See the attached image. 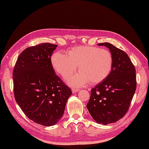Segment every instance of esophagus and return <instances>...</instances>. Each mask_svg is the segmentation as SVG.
<instances>
[{
  "instance_id": "obj_1",
  "label": "esophagus",
  "mask_w": 149,
  "mask_h": 149,
  "mask_svg": "<svg viewBox=\"0 0 149 149\" xmlns=\"http://www.w3.org/2000/svg\"><path fill=\"white\" fill-rule=\"evenodd\" d=\"M72 91L73 93H77V91H79V89H75V88H72Z\"/></svg>"
}]
</instances>
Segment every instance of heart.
<instances>
[{
  "instance_id": "heart-1",
  "label": "heart",
  "mask_w": 149,
  "mask_h": 149,
  "mask_svg": "<svg viewBox=\"0 0 149 149\" xmlns=\"http://www.w3.org/2000/svg\"><path fill=\"white\" fill-rule=\"evenodd\" d=\"M113 61L109 50L89 45L72 47L67 54L56 52L51 58L53 68L63 77L74 74L78 66L81 73L66 79L73 86H85L90 82L91 84L101 83L109 75Z\"/></svg>"
}]
</instances>
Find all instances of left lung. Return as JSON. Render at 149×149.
Wrapping results in <instances>:
<instances>
[{
  "mask_svg": "<svg viewBox=\"0 0 149 149\" xmlns=\"http://www.w3.org/2000/svg\"><path fill=\"white\" fill-rule=\"evenodd\" d=\"M109 49L113 67L109 75L91 90L86 107L97 123H115L127 113L136 88V70L128 55L109 43L97 44Z\"/></svg>",
  "mask_w": 149,
  "mask_h": 149,
  "instance_id": "left-lung-1",
  "label": "left lung"
}]
</instances>
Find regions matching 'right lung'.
I'll return each instance as SVG.
<instances>
[{
    "label": "right lung",
    "instance_id": "1",
    "mask_svg": "<svg viewBox=\"0 0 149 149\" xmlns=\"http://www.w3.org/2000/svg\"><path fill=\"white\" fill-rule=\"evenodd\" d=\"M57 46L43 43L25 49L13 73L16 102L30 120L44 126L59 121L72 95L52 66L50 58Z\"/></svg>",
    "mask_w": 149,
    "mask_h": 149
}]
</instances>
